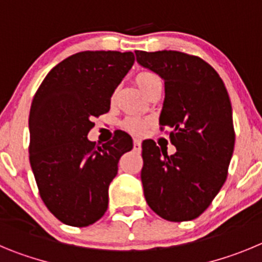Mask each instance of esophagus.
<instances>
[{
    "instance_id": "1",
    "label": "esophagus",
    "mask_w": 262,
    "mask_h": 262,
    "mask_svg": "<svg viewBox=\"0 0 262 262\" xmlns=\"http://www.w3.org/2000/svg\"><path fill=\"white\" fill-rule=\"evenodd\" d=\"M133 148L137 150V151H141V148H142V143H141V140H134L133 141Z\"/></svg>"
}]
</instances>
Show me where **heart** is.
<instances>
[{
    "instance_id": "1",
    "label": "heart",
    "mask_w": 262,
    "mask_h": 262,
    "mask_svg": "<svg viewBox=\"0 0 262 262\" xmlns=\"http://www.w3.org/2000/svg\"><path fill=\"white\" fill-rule=\"evenodd\" d=\"M159 77L157 74L151 72H142L136 77V83L137 86L140 87L141 91L142 93H147L150 89L152 87V84L159 82ZM147 124L148 122L146 120L140 119V117H128V119L124 120L122 122V126L125 130H128L129 133L132 134H137V136H140L142 134L143 132L146 130L147 128Z\"/></svg>"
}]
</instances>
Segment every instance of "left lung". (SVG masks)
Segmentation results:
<instances>
[{
	"instance_id": "left-lung-1",
	"label": "left lung",
	"mask_w": 262,
	"mask_h": 262,
	"mask_svg": "<svg viewBox=\"0 0 262 262\" xmlns=\"http://www.w3.org/2000/svg\"><path fill=\"white\" fill-rule=\"evenodd\" d=\"M137 62L164 81L159 124L168 126L176 152L142 143L141 180L146 202L171 222L201 215L227 179L234 152L232 107L225 83L197 56L178 51H137Z\"/></svg>"
}]
</instances>
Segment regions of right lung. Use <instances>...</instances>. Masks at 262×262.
<instances>
[{
    "label": "right lung",
    "mask_w": 262,
    "mask_h": 262,
    "mask_svg": "<svg viewBox=\"0 0 262 262\" xmlns=\"http://www.w3.org/2000/svg\"><path fill=\"white\" fill-rule=\"evenodd\" d=\"M134 63L132 52L84 51L57 63L37 89L30 110V163L40 197L58 221L86 227L108 207V187L120 158L133 148L124 132L102 146L87 138L94 117Z\"/></svg>",
    "instance_id": "add662e5"
}]
</instances>
